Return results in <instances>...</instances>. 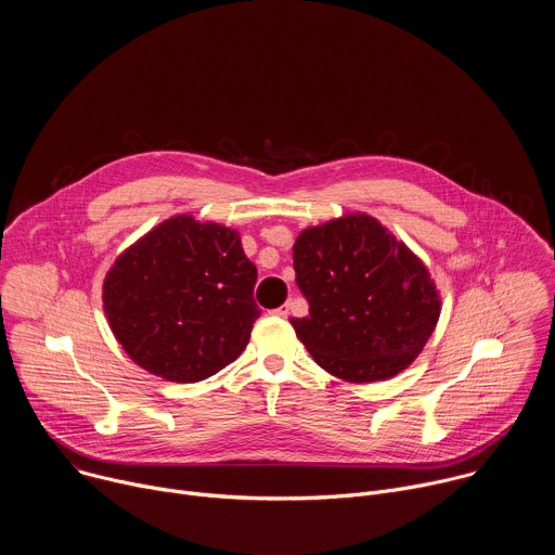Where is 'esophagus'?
<instances>
[{"label": "esophagus", "mask_w": 555, "mask_h": 555, "mask_svg": "<svg viewBox=\"0 0 555 555\" xmlns=\"http://www.w3.org/2000/svg\"><path fill=\"white\" fill-rule=\"evenodd\" d=\"M274 315H281V319H285V315L289 313V302H285V305H281V307H276L274 311H272Z\"/></svg>", "instance_id": "obj_1"}]
</instances>
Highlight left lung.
I'll return each instance as SVG.
<instances>
[{"mask_svg":"<svg viewBox=\"0 0 555 555\" xmlns=\"http://www.w3.org/2000/svg\"><path fill=\"white\" fill-rule=\"evenodd\" d=\"M296 285L309 302L292 327L315 364L345 382L402 373L433 336L441 298L424 261L366 212L305 228Z\"/></svg>","mask_w":555,"mask_h":555,"instance_id":"obj_1","label":"left lung"}]
</instances>
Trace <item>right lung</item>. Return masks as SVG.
<instances>
[{
    "label": "right lung",
    "instance_id": "1",
    "mask_svg": "<svg viewBox=\"0 0 555 555\" xmlns=\"http://www.w3.org/2000/svg\"><path fill=\"white\" fill-rule=\"evenodd\" d=\"M255 283L257 268L240 232L176 215L114 261L103 283V309L138 366L191 384L246 349L261 313Z\"/></svg>",
    "mask_w": 555,
    "mask_h": 555
}]
</instances>
